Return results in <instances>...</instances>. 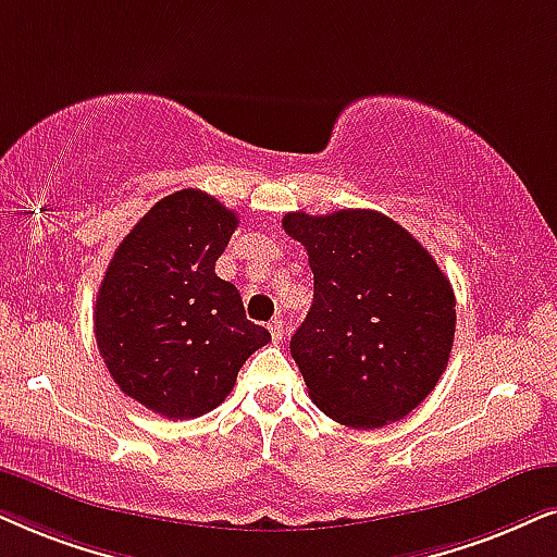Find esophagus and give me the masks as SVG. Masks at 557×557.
I'll return each instance as SVG.
<instances>
[{"instance_id": "34e87169", "label": "esophagus", "mask_w": 557, "mask_h": 557, "mask_svg": "<svg viewBox=\"0 0 557 557\" xmlns=\"http://www.w3.org/2000/svg\"><path fill=\"white\" fill-rule=\"evenodd\" d=\"M285 323L283 321H280V319H274V321H270V326H267V329H270V334H272V342L274 344H280V342H283V334H285Z\"/></svg>"}]
</instances>
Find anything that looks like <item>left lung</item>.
I'll use <instances>...</instances> for the list:
<instances>
[{
  "instance_id": "8db88e82",
  "label": "left lung",
  "mask_w": 557,
  "mask_h": 557,
  "mask_svg": "<svg viewBox=\"0 0 557 557\" xmlns=\"http://www.w3.org/2000/svg\"><path fill=\"white\" fill-rule=\"evenodd\" d=\"M313 302L290 339L308 396L351 429L408 417L436 388L455 339V293L432 255L377 210L287 213Z\"/></svg>"
}]
</instances>
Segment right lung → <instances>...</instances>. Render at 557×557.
<instances>
[{"label":"right lung","instance_id":"right-lung-1","mask_svg":"<svg viewBox=\"0 0 557 557\" xmlns=\"http://www.w3.org/2000/svg\"><path fill=\"white\" fill-rule=\"evenodd\" d=\"M238 226L202 189L159 200L123 238L95 302V336L125 396L166 419L213 411L270 342L236 285L215 274Z\"/></svg>","mask_w":557,"mask_h":557}]
</instances>
